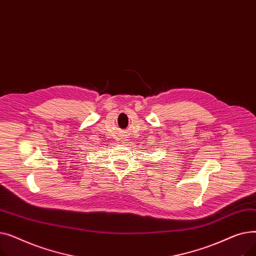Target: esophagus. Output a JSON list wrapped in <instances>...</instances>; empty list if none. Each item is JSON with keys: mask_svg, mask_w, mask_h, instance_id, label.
Listing matches in <instances>:
<instances>
[{"mask_svg": "<svg viewBox=\"0 0 256 256\" xmlns=\"http://www.w3.org/2000/svg\"><path fill=\"white\" fill-rule=\"evenodd\" d=\"M122 143H126V142H122Z\"/></svg>", "mask_w": 256, "mask_h": 256, "instance_id": "esophagus-1", "label": "esophagus"}]
</instances>
